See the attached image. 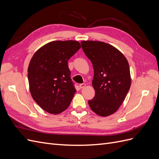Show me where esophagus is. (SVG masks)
I'll list each match as a JSON object with an SVG mask.
<instances>
[{"mask_svg":"<svg viewBox=\"0 0 159 159\" xmlns=\"http://www.w3.org/2000/svg\"><path fill=\"white\" fill-rule=\"evenodd\" d=\"M86 85V84H80V85H79V87H80V89H82V88H84L85 86Z\"/></svg>","mask_w":159,"mask_h":159,"instance_id":"1","label":"esophagus"}]
</instances>
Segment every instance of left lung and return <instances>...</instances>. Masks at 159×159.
I'll return each instance as SVG.
<instances>
[{"mask_svg": "<svg viewBox=\"0 0 159 159\" xmlns=\"http://www.w3.org/2000/svg\"><path fill=\"white\" fill-rule=\"evenodd\" d=\"M81 44L94 70L95 94L89 105L96 114L108 116L117 111L131 87L129 63L121 52L105 42L82 41Z\"/></svg>", "mask_w": 159, "mask_h": 159, "instance_id": "obj_1", "label": "left lung"}]
</instances>
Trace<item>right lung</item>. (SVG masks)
I'll use <instances>...</instances> for the list:
<instances>
[{"mask_svg": "<svg viewBox=\"0 0 159 159\" xmlns=\"http://www.w3.org/2000/svg\"><path fill=\"white\" fill-rule=\"evenodd\" d=\"M80 48L74 40L53 41L32 57L28 69L30 91L34 100L46 111L57 114L70 105L76 90L68 61Z\"/></svg>", "mask_w": 159, "mask_h": 159, "instance_id": "obj_1", "label": "right lung"}]
</instances>
